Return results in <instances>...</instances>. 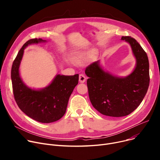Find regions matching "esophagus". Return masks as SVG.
<instances>
[{"label":"esophagus","instance_id":"obj_1","mask_svg":"<svg viewBox=\"0 0 160 160\" xmlns=\"http://www.w3.org/2000/svg\"><path fill=\"white\" fill-rule=\"evenodd\" d=\"M86 80V77H85L84 74H80L79 75V81L80 83H84Z\"/></svg>","mask_w":160,"mask_h":160}]
</instances>
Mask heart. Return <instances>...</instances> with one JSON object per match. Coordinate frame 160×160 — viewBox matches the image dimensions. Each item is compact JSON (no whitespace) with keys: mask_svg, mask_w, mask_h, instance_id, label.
Segmentation results:
<instances>
[{"mask_svg":"<svg viewBox=\"0 0 160 160\" xmlns=\"http://www.w3.org/2000/svg\"><path fill=\"white\" fill-rule=\"evenodd\" d=\"M74 61L78 63H82L83 62H84L85 59H86V55L83 54H79L78 55L76 56L74 58Z\"/></svg>","mask_w":160,"mask_h":160,"instance_id":"heart-1","label":"heart"}]
</instances>
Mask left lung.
<instances>
[{"mask_svg": "<svg viewBox=\"0 0 160 160\" xmlns=\"http://www.w3.org/2000/svg\"><path fill=\"white\" fill-rule=\"evenodd\" d=\"M128 43L136 58L133 72L124 78L106 72L97 61L85 70L90 101L104 115L123 117L133 112L143 100L150 82L149 62L147 53L138 42L130 36H122Z\"/></svg>", "mask_w": 160, "mask_h": 160, "instance_id": "obj_1", "label": "left lung"}]
</instances>
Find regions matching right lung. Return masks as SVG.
<instances>
[{"mask_svg": "<svg viewBox=\"0 0 160 160\" xmlns=\"http://www.w3.org/2000/svg\"><path fill=\"white\" fill-rule=\"evenodd\" d=\"M42 39H31L25 43L14 60L11 78L13 96L21 110L39 122H55L64 115L69 97L78 84V74L65 76L57 74L50 84L36 90L27 87L19 74V65L24 50L31 44L45 42Z\"/></svg>", "mask_w": 160, "mask_h": 160, "instance_id": "right-lung-1", "label": "right lung"}]
</instances>
